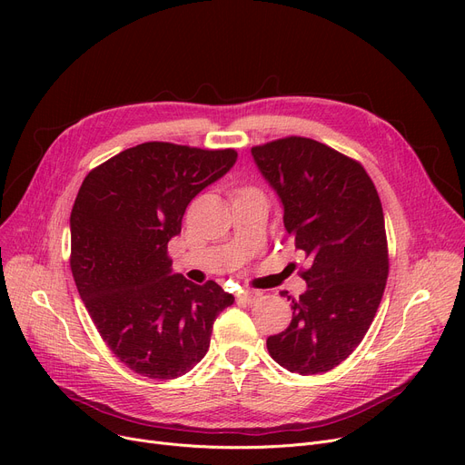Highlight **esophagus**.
I'll use <instances>...</instances> for the list:
<instances>
[{
	"label": "esophagus",
	"instance_id": "34e87169",
	"mask_svg": "<svg viewBox=\"0 0 465 465\" xmlns=\"http://www.w3.org/2000/svg\"><path fill=\"white\" fill-rule=\"evenodd\" d=\"M260 296H262V294H260L258 290H241L239 294H237L239 302H242V303H254Z\"/></svg>",
	"mask_w": 465,
	"mask_h": 465
}]
</instances>
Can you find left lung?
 Instances as JSON below:
<instances>
[{
    "label": "left lung",
    "instance_id": "1",
    "mask_svg": "<svg viewBox=\"0 0 465 465\" xmlns=\"http://www.w3.org/2000/svg\"><path fill=\"white\" fill-rule=\"evenodd\" d=\"M251 154L279 195L288 235L309 258L307 290L292 300L290 326L267 337V351L292 373L330 371L360 345L386 286L377 188L358 162L314 139L286 137Z\"/></svg>",
    "mask_w": 465,
    "mask_h": 465
}]
</instances>
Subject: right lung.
<instances>
[{
    "label": "right lung",
    "instance_id": "right-lung-1",
    "mask_svg": "<svg viewBox=\"0 0 465 465\" xmlns=\"http://www.w3.org/2000/svg\"><path fill=\"white\" fill-rule=\"evenodd\" d=\"M237 153L143 143L86 175L73 205L71 272L113 354L149 379L188 373L209 351L233 296L175 273L167 242L188 203L223 179Z\"/></svg>",
    "mask_w": 465,
    "mask_h": 465
}]
</instances>
